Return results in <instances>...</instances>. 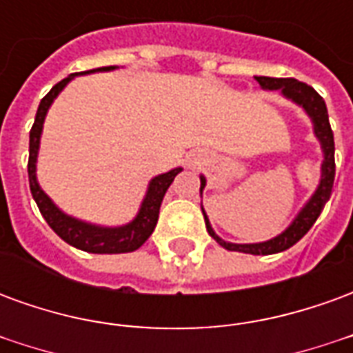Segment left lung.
<instances>
[{
	"label": "left lung",
	"mask_w": 353,
	"mask_h": 353,
	"mask_svg": "<svg viewBox=\"0 0 353 353\" xmlns=\"http://www.w3.org/2000/svg\"><path fill=\"white\" fill-rule=\"evenodd\" d=\"M255 81L259 83L263 90H278L285 100L296 103L299 108H303L306 115L310 117L312 126H314V136L319 141L321 154H323L319 183L316 187V191L312 192L310 199L306 200V204L293 217V221L289 223L278 236L265 240V242H257V244H234V242L223 240L215 232L214 227H212L204 208H202V214H204V219H206V229L210 232V236L214 238L217 244L223 245L225 250L238 253H250V255H272V253L285 252L291 245H295L312 229V225L316 223V219L321 214V210L325 206V202L331 196L334 181V139L331 124H329L325 101L314 88L296 79L255 77ZM204 189H206V177L200 176V194H202Z\"/></svg>",
	"instance_id": "obj_1"
}]
</instances>
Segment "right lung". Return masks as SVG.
I'll return each instance as SVG.
<instances>
[{
    "label": "right lung",
    "instance_id": "1",
    "mask_svg": "<svg viewBox=\"0 0 353 353\" xmlns=\"http://www.w3.org/2000/svg\"><path fill=\"white\" fill-rule=\"evenodd\" d=\"M117 65H108V68H98L90 72H81L68 75L58 85L50 88V92L45 96L35 113V123L30 130V161H28V177H30V191L34 196L35 204L39 212L49 223V227L64 242H68L77 250L88 253H130L136 252L139 245L145 244V240L153 234L157 221H159V210H161L162 199L168 191V187L174 181V177L181 172V166L172 168L170 172L154 176L149 185H147L145 196L139 204V210L132 221L119 225V227H103L96 223L83 221L73 215L65 214L52 202L47 192L43 191L41 185L37 181V154H39V145H41V134L45 117L49 113L52 101L57 100L58 94L62 92L68 83L75 79L77 75H87V73L96 72H113Z\"/></svg>",
    "mask_w": 353,
    "mask_h": 353
}]
</instances>
